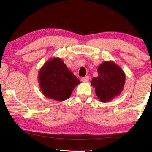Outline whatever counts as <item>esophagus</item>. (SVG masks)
Segmentation results:
<instances>
[{
    "label": "esophagus",
    "instance_id": "esophagus-1",
    "mask_svg": "<svg viewBox=\"0 0 152 152\" xmlns=\"http://www.w3.org/2000/svg\"><path fill=\"white\" fill-rule=\"evenodd\" d=\"M89 79H90L89 76H84V77H82V80L83 81V82H88L89 80Z\"/></svg>",
    "mask_w": 152,
    "mask_h": 152
}]
</instances>
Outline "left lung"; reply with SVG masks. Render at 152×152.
I'll use <instances>...</instances> for the list:
<instances>
[{
  "mask_svg": "<svg viewBox=\"0 0 152 152\" xmlns=\"http://www.w3.org/2000/svg\"><path fill=\"white\" fill-rule=\"evenodd\" d=\"M99 76L91 83L101 102H107L119 95L123 88L125 76L123 70L113 61H104L97 69Z\"/></svg>",
  "mask_w": 152,
  "mask_h": 152,
  "instance_id": "1",
  "label": "left lung"
}]
</instances>
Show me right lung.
Listing matches in <instances>:
<instances>
[{
    "label": "right lung",
    "mask_w": 152,
    "mask_h": 152,
    "mask_svg": "<svg viewBox=\"0 0 152 152\" xmlns=\"http://www.w3.org/2000/svg\"><path fill=\"white\" fill-rule=\"evenodd\" d=\"M39 80L45 96L60 101L70 97L74 87L80 83L79 80L58 58L45 64L39 72Z\"/></svg>",
    "instance_id": "obj_1"
}]
</instances>
